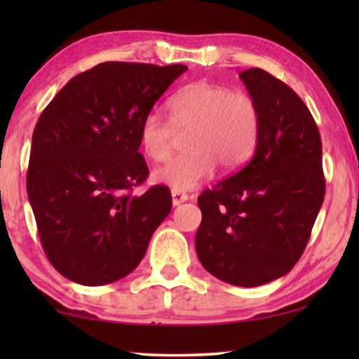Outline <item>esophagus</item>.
I'll return each instance as SVG.
<instances>
[{
	"label": "esophagus",
	"instance_id": "34e87169",
	"mask_svg": "<svg viewBox=\"0 0 359 359\" xmlns=\"http://www.w3.org/2000/svg\"><path fill=\"white\" fill-rule=\"evenodd\" d=\"M171 198H173V205H180L181 203H186V201H188V194L183 193V191L173 189L171 191Z\"/></svg>",
	"mask_w": 359,
	"mask_h": 359
}]
</instances>
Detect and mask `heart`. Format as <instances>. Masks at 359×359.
<instances>
[{"label":"heart","mask_w":359,"mask_h":359,"mask_svg":"<svg viewBox=\"0 0 359 359\" xmlns=\"http://www.w3.org/2000/svg\"><path fill=\"white\" fill-rule=\"evenodd\" d=\"M170 119L151 111L142 121L140 145L154 161L171 154L176 130H189V151L155 171V181L173 189L198 188L217 168L233 171L248 161L257 147L262 114L253 96L229 86L196 81L168 100Z\"/></svg>","instance_id":"heart-1"}]
</instances>
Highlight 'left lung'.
<instances>
[{"label":"left lung","instance_id":"left-lung-1","mask_svg":"<svg viewBox=\"0 0 359 359\" xmlns=\"http://www.w3.org/2000/svg\"><path fill=\"white\" fill-rule=\"evenodd\" d=\"M262 114L253 158L198 198L196 252L220 281L240 287L291 271L325 196L322 142L304 101L262 68L240 73Z\"/></svg>","mask_w":359,"mask_h":359}]
</instances>
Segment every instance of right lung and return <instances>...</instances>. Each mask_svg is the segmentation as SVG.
Here are the masks:
<instances>
[{
    "label": "right lung",
    "instance_id": "obj_1",
    "mask_svg": "<svg viewBox=\"0 0 359 359\" xmlns=\"http://www.w3.org/2000/svg\"><path fill=\"white\" fill-rule=\"evenodd\" d=\"M186 65L106 62L73 76L39 117L27 168V196L48 262L83 286L134 271L171 194L149 176L140 126Z\"/></svg>",
    "mask_w": 359,
    "mask_h": 359
}]
</instances>
